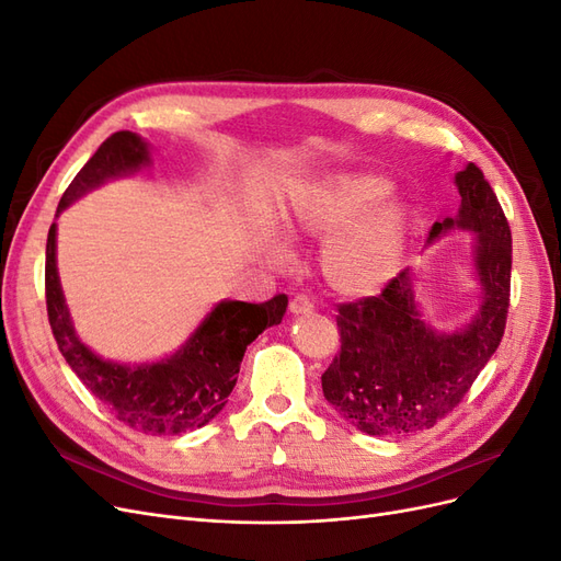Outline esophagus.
I'll use <instances>...</instances> for the list:
<instances>
[{"mask_svg": "<svg viewBox=\"0 0 561 561\" xmlns=\"http://www.w3.org/2000/svg\"><path fill=\"white\" fill-rule=\"evenodd\" d=\"M290 311L295 316H301V313H311L313 311V301L309 297L304 295H297L293 301H290Z\"/></svg>", "mask_w": 561, "mask_h": 561, "instance_id": "1", "label": "esophagus"}]
</instances>
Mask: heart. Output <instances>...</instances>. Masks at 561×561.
<instances>
[{
  "instance_id": "1",
  "label": "heart",
  "mask_w": 561,
  "mask_h": 561,
  "mask_svg": "<svg viewBox=\"0 0 561 561\" xmlns=\"http://www.w3.org/2000/svg\"><path fill=\"white\" fill-rule=\"evenodd\" d=\"M386 180L365 173H336L311 184L287 215L293 229L316 236L336 232L322 248L320 266L334 290L363 297L381 290L398 274L410 213L398 196L383 197ZM274 264L287 262L283 245H271Z\"/></svg>"
}]
</instances>
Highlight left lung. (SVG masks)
Wrapping results in <instances>:
<instances>
[{"label":"left lung","instance_id":"8db88e82","mask_svg":"<svg viewBox=\"0 0 561 561\" xmlns=\"http://www.w3.org/2000/svg\"><path fill=\"white\" fill-rule=\"evenodd\" d=\"M461 208L435 222L428 241L451 229L472 231L480 311L466 328L435 332L421 318L410 268L381 295L339 304L342 351L322 375L325 400L367 435L396 437L433 428L463 400L496 353L511 307L513 236L501 203L474 163L454 178Z\"/></svg>","mask_w":561,"mask_h":561}]
</instances>
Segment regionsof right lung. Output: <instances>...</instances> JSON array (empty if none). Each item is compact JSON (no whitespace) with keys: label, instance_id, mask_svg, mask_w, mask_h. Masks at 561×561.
Listing matches in <instances>:
<instances>
[{"label":"right lung","instance_id":"obj_1","mask_svg":"<svg viewBox=\"0 0 561 561\" xmlns=\"http://www.w3.org/2000/svg\"><path fill=\"white\" fill-rule=\"evenodd\" d=\"M149 145L130 130H118L98 147L67 186L56 217L95 186L149 165ZM287 297L264 304L225 299L203 318L194 334L171 358L142 365L103 360L75 332L56 266V222L46 241V311L67 365L110 412L145 435H180L213 421L239 379L248 344L278 325Z\"/></svg>","mask_w":561,"mask_h":561}]
</instances>
